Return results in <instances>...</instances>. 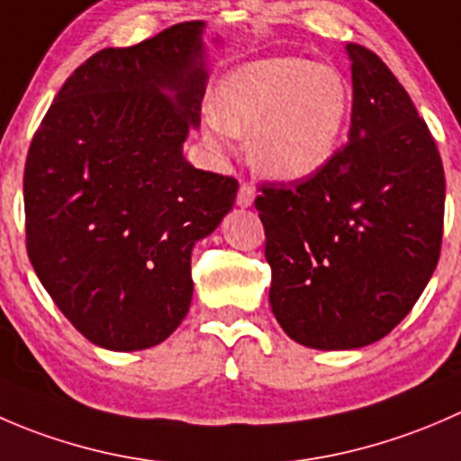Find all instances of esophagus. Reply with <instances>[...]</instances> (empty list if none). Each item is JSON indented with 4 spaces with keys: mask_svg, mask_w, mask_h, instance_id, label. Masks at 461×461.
<instances>
[{
    "mask_svg": "<svg viewBox=\"0 0 461 461\" xmlns=\"http://www.w3.org/2000/svg\"><path fill=\"white\" fill-rule=\"evenodd\" d=\"M255 197H258V190H255L250 184H241L240 193H237V206L250 208V206H253Z\"/></svg>",
    "mask_w": 461,
    "mask_h": 461,
    "instance_id": "esophagus-1",
    "label": "esophagus"
}]
</instances>
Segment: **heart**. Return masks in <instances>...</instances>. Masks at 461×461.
<instances>
[{"mask_svg":"<svg viewBox=\"0 0 461 461\" xmlns=\"http://www.w3.org/2000/svg\"><path fill=\"white\" fill-rule=\"evenodd\" d=\"M352 91L339 69L295 56H273L232 69L206 112L203 140L226 154L232 136H249L255 170L276 181H303L330 166L343 140Z\"/></svg>","mask_w":461,"mask_h":461,"instance_id":"obj_1","label":"heart"}]
</instances>
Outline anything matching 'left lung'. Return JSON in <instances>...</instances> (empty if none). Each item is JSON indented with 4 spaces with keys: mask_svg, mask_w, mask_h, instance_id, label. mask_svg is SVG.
I'll list each match as a JSON object with an SVG mask.
<instances>
[{
    "mask_svg": "<svg viewBox=\"0 0 461 461\" xmlns=\"http://www.w3.org/2000/svg\"><path fill=\"white\" fill-rule=\"evenodd\" d=\"M348 145L318 175L264 185L273 316L312 349H358L390 334L439 259L444 167L435 139L376 53L348 44Z\"/></svg>",
    "mask_w": 461,
    "mask_h": 461,
    "instance_id": "8db88e82",
    "label": "left lung"
}]
</instances>
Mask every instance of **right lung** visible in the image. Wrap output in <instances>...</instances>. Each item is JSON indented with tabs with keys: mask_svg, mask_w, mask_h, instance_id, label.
Returning a JSON list of instances; mask_svg holds the SVG:
<instances>
[{
	"mask_svg": "<svg viewBox=\"0 0 461 461\" xmlns=\"http://www.w3.org/2000/svg\"><path fill=\"white\" fill-rule=\"evenodd\" d=\"M203 31L206 22H181L91 56L58 91L26 158L31 264L71 325L112 352L154 348L181 325L194 244L240 188L184 157L208 85Z\"/></svg>",
	"mask_w": 461,
	"mask_h": 461,
	"instance_id": "right-lung-1",
	"label": "right lung"
}]
</instances>
